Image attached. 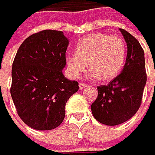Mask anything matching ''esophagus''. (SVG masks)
I'll return each instance as SVG.
<instances>
[{
    "label": "esophagus",
    "mask_w": 155,
    "mask_h": 155,
    "mask_svg": "<svg viewBox=\"0 0 155 155\" xmlns=\"http://www.w3.org/2000/svg\"><path fill=\"white\" fill-rule=\"evenodd\" d=\"M87 86V84H85V83H80V84H79L80 89H83V88H85Z\"/></svg>",
    "instance_id": "obj_1"
}]
</instances>
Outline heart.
<instances>
[{
    "label": "heart",
    "mask_w": 155,
    "mask_h": 155,
    "mask_svg": "<svg viewBox=\"0 0 155 155\" xmlns=\"http://www.w3.org/2000/svg\"><path fill=\"white\" fill-rule=\"evenodd\" d=\"M126 55L125 43L120 37L96 32L78 41L75 52L67 56L70 74L79 78L88 68L89 77L108 81L116 77L123 68Z\"/></svg>",
    "instance_id": "obj_1"
}]
</instances>
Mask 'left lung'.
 I'll use <instances>...</instances> for the list:
<instances>
[{"mask_svg": "<svg viewBox=\"0 0 155 155\" xmlns=\"http://www.w3.org/2000/svg\"><path fill=\"white\" fill-rule=\"evenodd\" d=\"M119 31L127 45L125 64L108 85L97 87L98 96L91 104L94 117L106 125L124 123L135 115L147 82L145 54L140 42L124 29Z\"/></svg>", "mask_w": 155, "mask_h": 155, "instance_id": "8db88e82", "label": "left lung"}]
</instances>
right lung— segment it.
Here are the masks:
<instances>
[{
	"mask_svg": "<svg viewBox=\"0 0 155 155\" xmlns=\"http://www.w3.org/2000/svg\"><path fill=\"white\" fill-rule=\"evenodd\" d=\"M68 43L62 31L45 30L27 38L15 57L10 94L20 118L35 130L58 127L79 89L62 73Z\"/></svg>",
	"mask_w": 155,
	"mask_h": 155,
	"instance_id": "add662e5",
	"label": "right lung"
}]
</instances>
